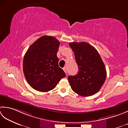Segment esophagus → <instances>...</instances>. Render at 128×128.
<instances>
[{"mask_svg": "<svg viewBox=\"0 0 128 128\" xmlns=\"http://www.w3.org/2000/svg\"><path fill=\"white\" fill-rule=\"evenodd\" d=\"M63 70H64V71L65 72H66V74H67V72H66V67H64V68H63Z\"/></svg>", "mask_w": 128, "mask_h": 128, "instance_id": "34e87169", "label": "esophagus"}]
</instances>
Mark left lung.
<instances>
[{
	"label": "left lung",
	"instance_id": "1",
	"mask_svg": "<svg viewBox=\"0 0 128 128\" xmlns=\"http://www.w3.org/2000/svg\"><path fill=\"white\" fill-rule=\"evenodd\" d=\"M79 68L78 74L68 78L72 90L82 96H89L99 91L104 83L106 71L98 52L86 42H72Z\"/></svg>",
	"mask_w": 128,
	"mask_h": 128
}]
</instances>
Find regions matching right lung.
Segmentation results:
<instances>
[{
    "label": "right lung",
    "mask_w": 128,
    "mask_h": 128,
    "mask_svg": "<svg viewBox=\"0 0 128 128\" xmlns=\"http://www.w3.org/2000/svg\"><path fill=\"white\" fill-rule=\"evenodd\" d=\"M60 42L44 36L32 43L24 56L22 69L27 82L37 91L46 92L56 88L66 73L59 66L57 52Z\"/></svg>",
    "instance_id": "obj_1"
}]
</instances>
